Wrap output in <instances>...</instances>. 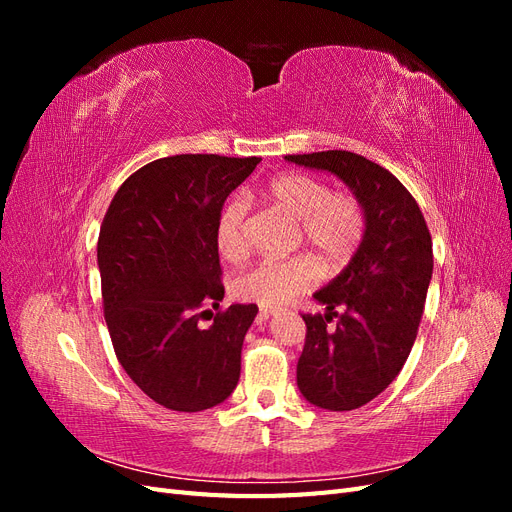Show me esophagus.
<instances>
[{
    "label": "esophagus",
    "mask_w": 512,
    "mask_h": 512,
    "mask_svg": "<svg viewBox=\"0 0 512 512\" xmlns=\"http://www.w3.org/2000/svg\"><path fill=\"white\" fill-rule=\"evenodd\" d=\"M275 312H277L275 307H260V316H262V318H269V316H273Z\"/></svg>",
    "instance_id": "esophagus-1"
}]
</instances>
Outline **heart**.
I'll list each match as a JSON object with an SVG mask.
<instances>
[{
	"label": "heart",
	"mask_w": 512,
	"mask_h": 512,
	"mask_svg": "<svg viewBox=\"0 0 512 512\" xmlns=\"http://www.w3.org/2000/svg\"><path fill=\"white\" fill-rule=\"evenodd\" d=\"M273 205L299 220V241L314 247L327 267L344 265L365 235V211L350 192H331L327 183L312 175L284 173L269 181ZM247 203L232 198L218 220V247L226 260H239L245 250ZM318 265L305 254L288 260H260L232 277L230 290L237 299L277 307L312 288Z\"/></svg>",
	"instance_id": "b5f03b06"
}]
</instances>
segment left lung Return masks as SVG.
I'll use <instances>...</instances> for the list:
<instances>
[{"instance_id":"1","label":"left lung","mask_w":512,"mask_h":512,"mask_svg":"<svg viewBox=\"0 0 512 512\" xmlns=\"http://www.w3.org/2000/svg\"><path fill=\"white\" fill-rule=\"evenodd\" d=\"M286 160L337 175L365 211L359 250L314 294L327 314H303L307 333L297 365L309 404L333 412L361 408L397 378L414 346L433 271L429 228L404 183L359 153L333 149ZM337 306L345 307L342 315ZM333 317L338 324L329 330Z\"/></svg>"}]
</instances>
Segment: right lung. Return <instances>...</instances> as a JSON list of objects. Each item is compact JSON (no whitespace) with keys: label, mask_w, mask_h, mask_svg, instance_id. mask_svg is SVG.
Masks as SVG:
<instances>
[{"label":"right lung","mask_w":512,"mask_h":512,"mask_svg":"<svg viewBox=\"0 0 512 512\" xmlns=\"http://www.w3.org/2000/svg\"><path fill=\"white\" fill-rule=\"evenodd\" d=\"M260 158L183 153L138 168L108 205L98 237L104 318L117 359L156 404L200 412L222 404L241 374L258 307H220L218 220ZM213 304L203 328L202 307Z\"/></svg>","instance_id":"add662e5"}]
</instances>
